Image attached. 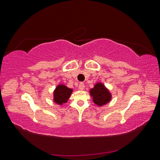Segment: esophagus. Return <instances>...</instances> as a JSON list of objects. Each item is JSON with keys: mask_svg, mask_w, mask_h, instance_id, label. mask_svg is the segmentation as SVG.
<instances>
[{"mask_svg": "<svg viewBox=\"0 0 160 160\" xmlns=\"http://www.w3.org/2000/svg\"><path fill=\"white\" fill-rule=\"evenodd\" d=\"M79 88L81 90H83L85 88V84H84V83H83V82H81V83H79Z\"/></svg>", "mask_w": 160, "mask_h": 160, "instance_id": "34e87169", "label": "esophagus"}]
</instances>
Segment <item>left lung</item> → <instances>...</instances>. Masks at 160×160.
<instances>
[{
  "mask_svg": "<svg viewBox=\"0 0 160 160\" xmlns=\"http://www.w3.org/2000/svg\"><path fill=\"white\" fill-rule=\"evenodd\" d=\"M90 94L93 98V102L99 106L108 103L111 98L108 89L101 83H97L94 88L90 90Z\"/></svg>",
  "mask_w": 160,
  "mask_h": 160,
  "instance_id": "8db88e82",
  "label": "left lung"
}]
</instances>
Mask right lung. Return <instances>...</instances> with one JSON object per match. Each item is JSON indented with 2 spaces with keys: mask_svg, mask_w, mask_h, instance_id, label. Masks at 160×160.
Returning a JSON list of instances; mask_svg holds the SVG:
<instances>
[{
  "mask_svg": "<svg viewBox=\"0 0 160 160\" xmlns=\"http://www.w3.org/2000/svg\"><path fill=\"white\" fill-rule=\"evenodd\" d=\"M72 90L69 89L67 87L59 85L57 86L54 91V101L55 103L62 105V103H66L67 100L69 98L71 94L72 93Z\"/></svg>",
  "mask_w": 160,
  "mask_h": 160,
  "instance_id": "add662e5",
  "label": "right lung"
}]
</instances>
